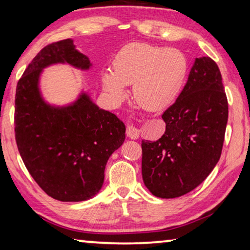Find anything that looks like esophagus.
<instances>
[{
    "label": "esophagus",
    "instance_id": "34e87169",
    "mask_svg": "<svg viewBox=\"0 0 250 250\" xmlns=\"http://www.w3.org/2000/svg\"><path fill=\"white\" fill-rule=\"evenodd\" d=\"M139 132H140L139 129H138L137 126H134L132 125H126L125 134H126V137L130 138V139H133V140L138 139V138H139Z\"/></svg>",
    "mask_w": 250,
    "mask_h": 250
}]
</instances>
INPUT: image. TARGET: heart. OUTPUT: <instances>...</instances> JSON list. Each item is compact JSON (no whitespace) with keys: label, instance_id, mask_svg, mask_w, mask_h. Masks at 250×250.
<instances>
[{"label":"heart","instance_id":"obj_1","mask_svg":"<svg viewBox=\"0 0 250 250\" xmlns=\"http://www.w3.org/2000/svg\"><path fill=\"white\" fill-rule=\"evenodd\" d=\"M113 72H102V86L113 101L125 96V85L133 84V98L148 110H158L175 100L188 73L186 55L175 47L130 43L113 60Z\"/></svg>","mask_w":250,"mask_h":250}]
</instances>
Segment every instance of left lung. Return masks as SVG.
Returning a JSON list of instances; mask_svg holds the SVG:
<instances>
[{
  "instance_id": "8db88e82",
  "label": "left lung",
  "mask_w": 250,
  "mask_h": 250,
  "mask_svg": "<svg viewBox=\"0 0 250 250\" xmlns=\"http://www.w3.org/2000/svg\"><path fill=\"white\" fill-rule=\"evenodd\" d=\"M162 119L157 141L142 140V179L159 198H177L198 187L219 160L228 121V101L219 68L197 58L188 81Z\"/></svg>"
}]
</instances>
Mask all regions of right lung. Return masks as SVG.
Segmentation results:
<instances>
[{
  "mask_svg": "<svg viewBox=\"0 0 250 250\" xmlns=\"http://www.w3.org/2000/svg\"><path fill=\"white\" fill-rule=\"evenodd\" d=\"M54 63L88 70V57L70 39L53 42L35 55L15 94V140L27 171L47 196L83 201L97 195L109 157L124 144L125 126L82 93L73 104L55 108L39 90L41 71Z\"/></svg>",
  "mask_w": 250,
  "mask_h": 250,
  "instance_id": "1",
  "label": "right lung"
}]
</instances>
